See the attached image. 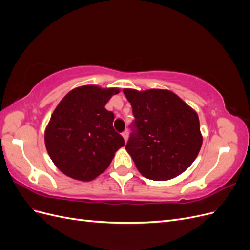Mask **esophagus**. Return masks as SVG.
Returning <instances> with one entry per match:
<instances>
[{
  "label": "esophagus",
  "mask_w": 250,
  "mask_h": 250,
  "mask_svg": "<svg viewBox=\"0 0 250 250\" xmlns=\"http://www.w3.org/2000/svg\"><path fill=\"white\" fill-rule=\"evenodd\" d=\"M128 134H129V132H128V130H127V129H126V130H124V131L122 132V137L124 138L125 142H127V140H128Z\"/></svg>",
  "instance_id": "obj_1"
}]
</instances>
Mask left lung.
Wrapping results in <instances>:
<instances>
[{"label":"left lung","mask_w":250,"mask_h":250,"mask_svg":"<svg viewBox=\"0 0 250 250\" xmlns=\"http://www.w3.org/2000/svg\"><path fill=\"white\" fill-rule=\"evenodd\" d=\"M134 121L126 150L139 172L152 180H168L185 172L202 145L197 113L170 90H123Z\"/></svg>","instance_id":"left-lung-1"}]
</instances>
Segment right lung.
Masks as SVG:
<instances>
[{
	"mask_svg": "<svg viewBox=\"0 0 250 250\" xmlns=\"http://www.w3.org/2000/svg\"><path fill=\"white\" fill-rule=\"evenodd\" d=\"M118 88L77 87L57 105L44 133L47 151L56 167L74 179L89 181L108 168L124 146L113 129L115 115L105 104Z\"/></svg>",
	"mask_w": 250,
	"mask_h": 250,
	"instance_id": "1",
	"label": "right lung"
}]
</instances>
